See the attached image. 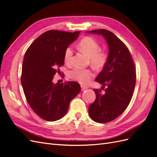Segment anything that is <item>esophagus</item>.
<instances>
[{"label": "esophagus", "mask_w": 157, "mask_h": 157, "mask_svg": "<svg viewBox=\"0 0 157 157\" xmlns=\"http://www.w3.org/2000/svg\"><path fill=\"white\" fill-rule=\"evenodd\" d=\"M81 90H82V91H84V90H86V89H88V87H87V86H84V85H81Z\"/></svg>", "instance_id": "1"}]
</instances>
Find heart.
Instances as JSON below:
<instances>
[{
	"label": "heart",
	"mask_w": 157,
	"mask_h": 157,
	"mask_svg": "<svg viewBox=\"0 0 157 157\" xmlns=\"http://www.w3.org/2000/svg\"><path fill=\"white\" fill-rule=\"evenodd\" d=\"M78 50L86 55L89 59L90 64L96 69H101L105 65L107 61L106 52L100 50V46L93 38L86 36L80 40L77 46ZM73 55V51L70 47L65 49L64 53V61L68 63ZM69 76L71 78L80 84H86L94 77V73L90 69H74L71 71Z\"/></svg>",
	"instance_id": "b5f03b06"
}]
</instances>
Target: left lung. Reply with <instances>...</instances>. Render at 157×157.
Masks as SVG:
<instances>
[{
	"mask_svg": "<svg viewBox=\"0 0 157 157\" xmlns=\"http://www.w3.org/2000/svg\"><path fill=\"white\" fill-rule=\"evenodd\" d=\"M102 35L109 48L107 61L96 78V82L107 86L105 93L94 89L96 98L89 106V116L98 123L115 120L129 105L136 80L135 65L126 46L111 31L98 29L86 31Z\"/></svg>",
	"mask_w": 157,
	"mask_h": 157,
	"instance_id": "left-lung-1",
	"label": "left lung"
}]
</instances>
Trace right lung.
<instances>
[{
  "label": "right lung",
  "instance_id": "add662e5",
  "mask_svg": "<svg viewBox=\"0 0 157 157\" xmlns=\"http://www.w3.org/2000/svg\"><path fill=\"white\" fill-rule=\"evenodd\" d=\"M80 33L46 31L35 40L25 54L21 77L23 92L33 111L45 121L63 118L71 101L80 91L77 82H52L56 71L64 63L65 49Z\"/></svg>",
  "mask_w": 157,
  "mask_h": 157
}]
</instances>
